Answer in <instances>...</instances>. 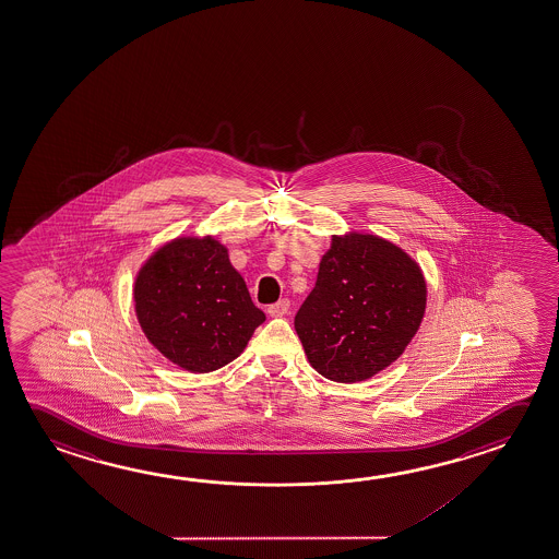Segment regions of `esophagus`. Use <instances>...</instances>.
<instances>
[{
  "mask_svg": "<svg viewBox=\"0 0 559 559\" xmlns=\"http://www.w3.org/2000/svg\"><path fill=\"white\" fill-rule=\"evenodd\" d=\"M288 310H290V300H288V298H283V300L271 304V306L266 308V311H269L271 316H275V318H278V316H286Z\"/></svg>",
  "mask_w": 559,
  "mask_h": 559,
  "instance_id": "obj_1",
  "label": "esophagus"
}]
</instances>
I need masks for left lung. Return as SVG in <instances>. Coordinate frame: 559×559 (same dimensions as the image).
<instances>
[{
  "label": "left lung",
  "instance_id": "8db88e82",
  "mask_svg": "<svg viewBox=\"0 0 559 559\" xmlns=\"http://www.w3.org/2000/svg\"><path fill=\"white\" fill-rule=\"evenodd\" d=\"M425 304L421 269L402 249L376 236H335L294 328L311 367L353 384L402 355Z\"/></svg>",
  "mask_w": 559,
  "mask_h": 559
}]
</instances>
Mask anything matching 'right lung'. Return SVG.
<instances>
[{
	"label": "right lung",
	"mask_w": 559,
	"mask_h": 559,
	"mask_svg": "<svg viewBox=\"0 0 559 559\" xmlns=\"http://www.w3.org/2000/svg\"><path fill=\"white\" fill-rule=\"evenodd\" d=\"M134 302L150 343L191 372L231 362L265 321L228 251L212 238L175 239L150 257Z\"/></svg>",
	"instance_id": "add662e5"
}]
</instances>
